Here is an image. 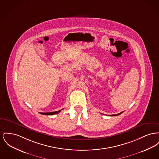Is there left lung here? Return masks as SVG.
Masks as SVG:
<instances>
[{
    "mask_svg": "<svg viewBox=\"0 0 159 159\" xmlns=\"http://www.w3.org/2000/svg\"><path fill=\"white\" fill-rule=\"evenodd\" d=\"M122 113H123V112H121V113H118V114H115V115H111V116H118V115H120V114H121ZM108 116H110V115H108Z\"/></svg>",
    "mask_w": 159,
    "mask_h": 159,
    "instance_id": "obj_1",
    "label": "left lung"
}]
</instances>
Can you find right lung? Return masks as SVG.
I'll list each match as a JSON object with an SVG mask.
<instances>
[{
    "label": "right lung",
    "instance_id": "obj_1",
    "mask_svg": "<svg viewBox=\"0 0 159 159\" xmlns=\"http://www.w3.org/2000/svg\"><path fill=\"white\" fill-rule=\"evenodd\" d=\"M61 112V111H56V112H46V113H43V112H40L41 114L42 115H55V114H57L59 112Z\"/></svg>",
    "mask_w": 159,
    "mask_h": 159
}]
</instances>
